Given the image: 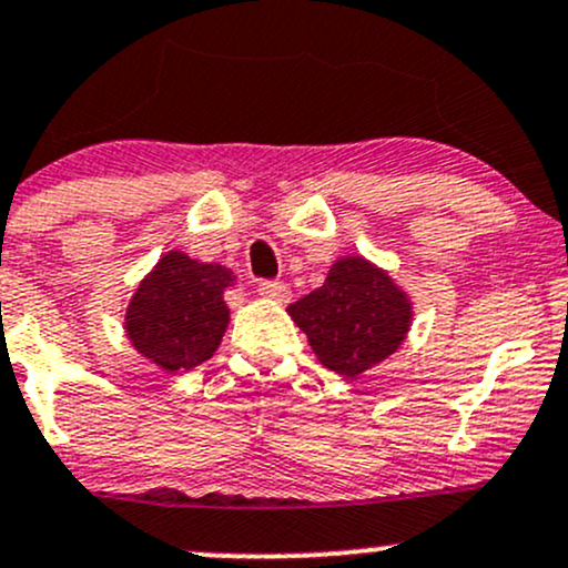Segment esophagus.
Here are the masks:
<instances>
[{
	"label": "esophagus",
	"mask_w": 568,
	"mask_h": 568,
	"mask_svg": "<svg viewBox=\"0 0 568 568\" xmlns=\"http://www.w3.org/2000/svg\"><path fill=\"white\" fill-rule=\"evenodd\" d=\"M258 294L266 296V300L285 304L291 300V288L285 283H277V280H261L258 283Z\"/></svg>",
	"instance_id": "34e87169"
}]
</instances>
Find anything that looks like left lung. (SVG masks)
<instances>
[{
	"label": "left lung",
	"instance_id": "obj_1",
	"mask_svg": "<svg viewBox=\"0 0 568 568\" xmlns=\"http://www.w3.org/2000/svg\"><path fill=\"white\" fill-rule=\"evenodd\" d=\"M324 367L356 378L403 345L414 307L384 268L362 255L334 261L326 283L288 307Z\"/></svg>",
	"mask_w": 568,
	"mask_h": 568
}]
</instances>
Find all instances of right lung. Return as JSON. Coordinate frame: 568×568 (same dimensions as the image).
<instances>
[{
  "label": "right lung",
  "mask_w": 568,
  "mask_h": 568,
  "mask_svg": "<svg viewBox=\"0 0 568 568\" xmlns=\"http://www.w3.org/2000/svg\"><path fill=\"white\" fill-rule=\"evenodd\" d=\"M234 272L201 264L171 250L141 280L124 313V332L133 348L165 373L193 369L212 359L229 326L223 291Z\"/></svg>",
  "instance_id": "right-lung-1"
}]
</instances>
